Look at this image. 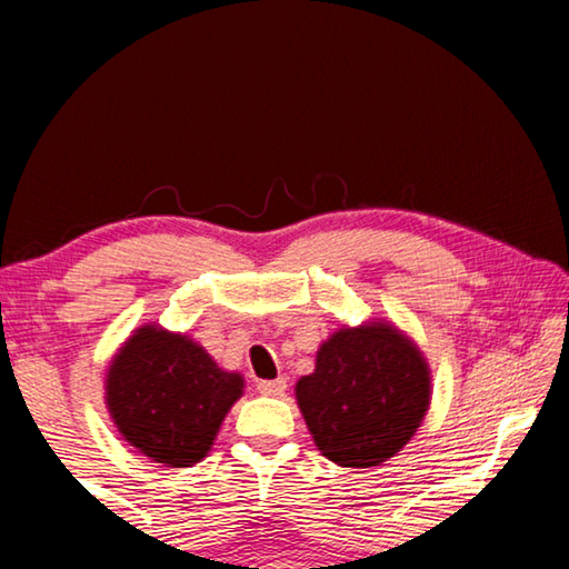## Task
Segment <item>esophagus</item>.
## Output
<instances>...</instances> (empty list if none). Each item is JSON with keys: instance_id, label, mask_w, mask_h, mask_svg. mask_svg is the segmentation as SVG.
Here are the masks:
<instances>
[{"instance_id": "1", "label": "esophagus", "mask_w": 569, "mask_h": 569, "mask_svg": "<svg viewBox=\"0 0 569 569\" xmlns=\"http://www.w3.org/2000/svg\"><path fill=\"white\" fill-rule=\"evenodd\" d=\"M256 389L261 391L263 397H283L286 379H261L256 383Z\"/></svg>"}]
</instances>
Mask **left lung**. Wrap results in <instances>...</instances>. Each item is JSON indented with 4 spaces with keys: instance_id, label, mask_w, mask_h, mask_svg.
Wrapping results in <instances>:
<instances>
[{
    "instance_id": "obj_1",
    "label": "left lung",
    "mask_w": 569,
    "mask_h": 569,
    "mask_svg": "<svg viewBox=\"0 0 569 569\" xmlns=\"http://www.w3.org/2000/svg\"><path fill=\"white\" fill-rule=\"evenodd\" d=\"M429 389L417 346L389 323H371L333 333L316 356V371L296 383V399L321 455L366 469L413 437Z\"/></svg>"
}]
</instances>
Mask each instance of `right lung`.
<instances>
[{
	"label": "right lung",
	"instance_id": "obj_1",
	"mask_svg": "<svg viewBox=\"0 0 569 569\" xmlns=\"http://www.w3.org/2000/svg\"><path fill=\"white\" fill-rule=\"evenodd\" d=\"M104 389L112 419L134 449L160 465L190 467L208 455L243 379L218 369L188 336L142 326L114 356Z\"/></svg>",
	"mask_w": 569,
	"mask_h": 569
}]
</instances>
